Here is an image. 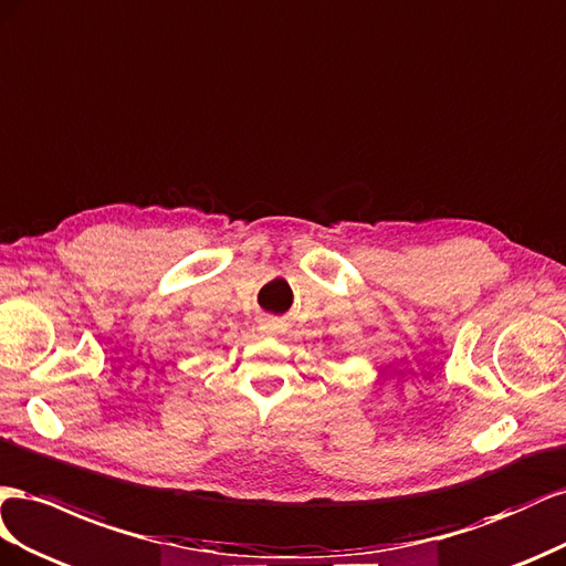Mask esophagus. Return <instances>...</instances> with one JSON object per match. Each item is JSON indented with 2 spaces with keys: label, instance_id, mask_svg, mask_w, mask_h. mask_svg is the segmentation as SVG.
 I'll list each match as a JSON object with an SVG mask.
<instances>
[{
  "label": "esophagus",
  "instance_id": "esophagus-1",
  "mask_svg": "<svg viewBox=\"0 0 566 566\" xmlns=\"http://www.w3.org/2000/svg\"><path fill=\"white\" fill-rule=\"evenodd\" d=\"M265 329H268V332H274L277 327H274V322H272V319H268V322H265Z\"/></svg>",
  "mask_w": 566,
  "mask_h": 566
}]
</instances>
